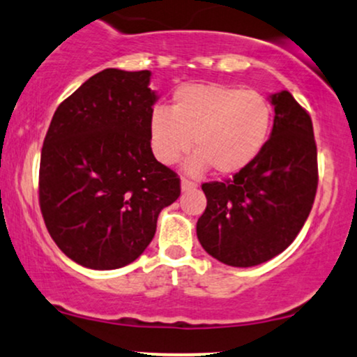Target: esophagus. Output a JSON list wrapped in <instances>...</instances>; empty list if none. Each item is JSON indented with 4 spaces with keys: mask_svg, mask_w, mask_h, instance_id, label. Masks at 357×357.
<instances>
[{
    "mask_svg": "<svg viewBox=\"0 0 357 357\" xmlns=\"http://www.w3.org/2000/svg\"><path fill=\"white\" fill-rule=\"evenodd\" d=\"M195 187H197V183L195 182H192V180H189V178H182V190L183 192L195 189Z\"/></svg>",
    "mask_w": 357,
    "mask_h": 357,
    "instance_id": "obj_1",
    "label": "esophagus"
}]
</instances>
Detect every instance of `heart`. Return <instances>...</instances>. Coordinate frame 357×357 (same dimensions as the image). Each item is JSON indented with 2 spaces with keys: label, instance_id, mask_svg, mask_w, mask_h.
<instances>
[{
  "label": "heart",
  "instance_id": "obj_1",
  "mask_svg": "<svg viewBox=\"0 0 357 357\" xmlns=\"http://www.w3.org/2000/svg\"><path fill=\"white\" fill-rule=\"evenodd\" d=\"M271 119L273 107L259 92L214 82L182 84L172 96L170 109L151 113V148L160 162L172 165L192 145L197 151L187 163L192 174L209 165L215 174H236L263 150Z\"/></svg>",
  "mask_w": 357,
  "mask_h": 357
}]
</instances>
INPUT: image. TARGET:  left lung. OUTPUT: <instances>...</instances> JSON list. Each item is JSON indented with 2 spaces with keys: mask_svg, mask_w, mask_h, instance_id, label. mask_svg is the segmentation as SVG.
Wrapping results in <instances>:
<instances>
[{
  "mask_svg": "<svg viewBox=\"0 0 357 357\" xmlns=\"http://www.w3.org/2000/svg\"><path fill=\"white\" fill-rule=\"evenodd\" d=\"M273 130L246 168L202 183L207 207L197 221L204 250L224 265H261L285 251L305 224L319 183L310 114L288 91L271 96Z\"/></svg>",
  "mask_w": 357,
  "mask_h": 357,
  "instance_id": "obj_1",
  "label": "left lung"
}]
</instances>
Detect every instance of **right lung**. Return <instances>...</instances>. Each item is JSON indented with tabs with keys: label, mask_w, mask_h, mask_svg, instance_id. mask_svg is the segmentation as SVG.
Segmentation results:
<instances>
[{
	"label": "right lung",
	"mask_w": 357,
	"mask_h": 357,
	"mask_svg": "<svg viewBox=\"0 0 357 357\" xmlns=\"http://www.w3.org/2000/svg\"><path fill=\"white\" fill-rule=\"evenodd\" d=\"M150 70L104 69L60 102L42 146L38 202L52 239L91 270L133 263L180 178L153 157Z\"/></svg>",
	"instance_id": "add662e5"
}]
</instances>
